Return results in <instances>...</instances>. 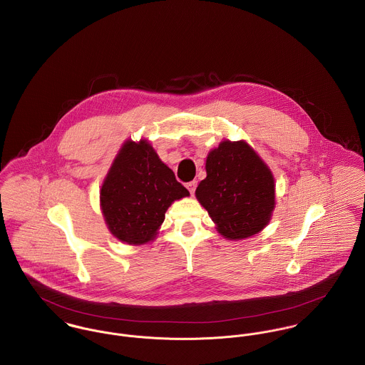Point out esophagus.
Segmentation results:
<instances>
[{"label":"esophagus","mask_w":365,"mask_h":365,"mask_svg":"<svg viewBox=\"0 0 365 365\" xmlns=\"http://www.w3.org/2000/svg\"><path fill=\"white\" fill-rule=\"evenodd\" d=\"M187 188H188V191L191 192V195H194L195 188H197V181H191V182H188V184H187Z\"/></svg>","instance_id":"34e87169"}]
</instances>
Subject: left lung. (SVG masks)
<instances>
[{
    "instance_id": "8db88e82",
    "label": "left lung",
    "mask_w": 365,
    "mask_h": 365,
    "mask_svg": "<svg viewBox=\"0 0 365 365\" xmlns=\"http://www.w3.org/2000/svg\"><path fill=\"white\" fill-rule=\"evenodd\" d=\"M207 178L195 191L216 230L227 240L261 232L275 208V181L269 167L245 140L225 139L205 163Z\"/></svg>"
}]
</instances>
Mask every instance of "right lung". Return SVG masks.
Masks as SVG:
<instances>
[{"label":"right lung","mask_w":365,"mask_h":365,"mask_svg":"<svg viewBox=\"0 0 365 365\" xmlns=\"http://www.w3.org/2000/svg\"><path fill=\"white\" fill-rule=\"evenodd\" d=\"M188 195L148 140L128 139L105 175L100 205L110 235L140 246L156 239L170 205Z\"/></svg>","instance_id":"right-lung-1"}]
</instances>
